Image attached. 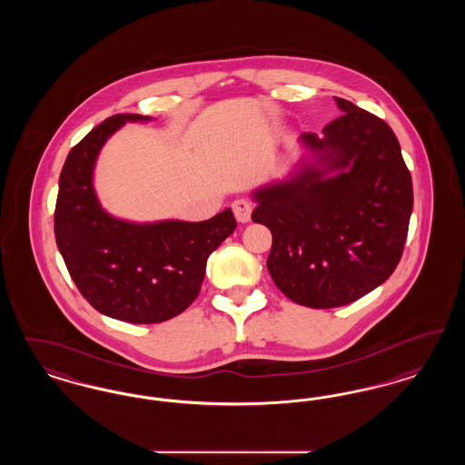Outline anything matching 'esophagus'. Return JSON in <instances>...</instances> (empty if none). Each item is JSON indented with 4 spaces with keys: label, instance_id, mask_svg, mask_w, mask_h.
<instances>
[{
    "label": "esophagus",
    "instance_id": "esophagus-1",
    "mask_svg": "<svg viewBox=\"0 0 465 465\" xmlns=\"http://www.w3.org/2000/svg\"><path fill=\"white\" fill-rule=\"evenodd\" d=\"M233 214L237 218V222L247 223L251 220V213H252V203L249 200L239 199L232 203Z\"/></svg>",
    "mask_w": 465,
    "mask_h": 465
}]
</instances>
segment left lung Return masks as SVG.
Returning a JSON list of instances; mask_svg holds the SVG:
<instances>
[{"label": "left lung", "instance_id": "8db88e82", "mask_svg": "<svg viewBox=\"0 0 465 465\" xmlns=\"http://www.w3.org/2000/svg\"><path fill=\"white\" fill-rule=\"evenodd\" d=\"M334 99L343 114L322 135H302L324 169L309 165L258 190L251 216L272 232L266 266L275 286L310 309L349 305L383 284L402 256L413 209L396 134L373 113Z\"/></svg>", "mask_w": 465, "mask_h": 465}]
</instances>
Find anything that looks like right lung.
<instances>
[{
  "label": "right lung",
  "instance_id": "add662e5",
  "mask_svg": "<svg viewBox=\"0 0 465 465\" xmlns=\"http://www.w3.org/2000/svg\"><path fill=\"white\" fill-rule=\"evenodd\" d=\"M129 120L148 116L113 114L73 146L59 177L54 232L73 282L94 309L133 324H156L195 302L209 254L237 222L230 209L200 223L134 224L106 214L92 171L101 146Z\"/></svg>",
  "mask_w": 465,
  "mask_h": 465
}]
</instances>
